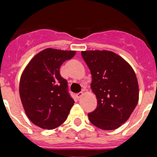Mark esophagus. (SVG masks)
<instances>
[{
	"label": "esophagus",
	"mask_w": 157,
	"mask_h": 157,
	"mask_svg": "<svg viewBox=\"0 0 157 157\" xmlns=\"http://www.w3.org/2000/svg\"><path fill=\"white\" fill-rule=\"evenodd\" d=\"M82 96H83V93L82 92H80V93H78V94H76V97H77L78 99H79V98H81L82 97Z\"/></svg>",
	"instance_id": "obj_1"
}]
</instances>
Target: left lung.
<instances>
[{
  "label": "left lung",
  "instance_id": "obj_1",
  "mask_svg": "<svg viewBox=\"0 0 157 157\" xmlns=\"http://www.w3.org/2000/svg\"><path fill=\"white\" fill-rule=\"evenodd\" d=\"M90 70L91 89L98 106L89 113L95 127L105 130L119 128L137 106L139 88L135 72L125 59L111 51H82Z\"/></svg>",
  "mask_w": 157,
  "mask_h": 157
}]
</instances>
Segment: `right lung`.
Wrapping results in <instances>:
<instances>
[{
    "instance_id": "right-lung-1",
    "label": "right lung",
    "mask_w": 157,
    "mask_h": 157,
    "mask_svg": "<svg viewBox=\"0 0 157 157\" xmlns=\"http://www.w3.org/2000/svg\"><path fill=\"white\" fill-rule=\"evenodd\" d=\"M75 53V51L45 48L36 54L23 70L19 96L26 115L34 125L52 130L67 120L75 101L59 68Z\"/></svg>"
}]
</instances>
